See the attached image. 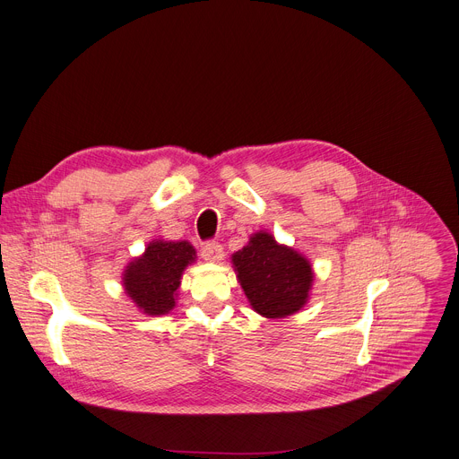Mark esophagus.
I'll return each mask as SVG.
<instances>
[{
  "label": "esophagus",
  "instance_id": "obj_1",
  "mask_svg": "<svg viewBox=\"0 0 459 459\" xmlns=\"http://www.w3.org/2000/svg\"><path fill=\"white\" fill-rule=\"evenodd\" d=\"M202 257L207 263H221L224 259V250L219 242H205L202 248Z\"/></svg>",
  "mask_w": 459,
  "mask_h": 459
}]
</instances>
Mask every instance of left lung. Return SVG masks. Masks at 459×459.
Wrapping results in <instances>:
<instances>
[{
	"label": "left lung",
	"mask_w": 459,
	"mask_h": 459,
	"mask_svg": "<svg viewBox=\"0 0 459 459\" xmlns=\"http://www.w3.org/2000/svg\"><path fill=\"white\" fill-rule=\"evenodd\" d=\"M231 263L252 308L264 318H287L307 305L314 283L312 264L290 246L279 244L270 231L252 233Z\"/></svg>",
	"instance_id": "obj_1"
}]
</instances>
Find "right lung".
Segmentation results:
<instances>
[{
	"mask_svg": "<svg viewBox=\"0 0 459 459\" xmlns=\"http://www.w3.org/2000/svg\"><path fill=\"white\" fill-rule=\"evenodd\" d=\"M195 261L191 242L154 238L126 264L121 281L125 294L147 316L169 314L178 299L184 270Z\"/></svg>",
	"mask_w": 459,
	"mask_h": 459,
	"instance_id": "1",
	"label": "right lung"
}]
</instances>
